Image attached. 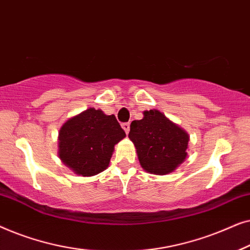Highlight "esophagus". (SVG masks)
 I'll list each match as a JSON object with an SVG mask.
<instances>
[{
    "mask_svg": "<svg viewBox=\"0 0 250 250\" xmlns=\"http://www.w3.org/2000/svg\"><path fill=\"white\" fill-rule=\"evenodd\" d=\"M122 127L124 128V131H125L126 134H128V132H129V123H123Z\"/></svg>",
    "mask_w": 250,
    "mask_h": 250,
    "instance_id": "obj_1",
    "label": "esophagus"
}]
</instances>
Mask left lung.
<instances>
[{"label":"left lung","mask_w":250,"mask_h":250,"mask_svg":"<svg viewBox=\"0 0 250 250\" xmlns=\"http://www.w3.org/2000/svg\"><path fill=\"white\" fill-rule=\"evenodd\" d=\"M143 115L142 119L131 123L128 133L140 164L156 175L173 172L187 158L189 135L156 109Z\"/></svg>","instance_id":"obj_1"}]
</instances>
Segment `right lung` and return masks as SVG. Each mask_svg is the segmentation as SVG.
I'll use <instances>...</instances> for the list:
<instances>
[{
	"instance_id": "1",
	"label": "right lung",
	"mask_w": 250,
	"mask_h": 250,
	"mask_svg": "<svg viewBox=\"0 0 250 250\" xmlns=\"http://www.w3.org/2000/svg\"><path fill=\"white\" fill-rule=\"evenodd\" d=\"M125 136L114 115L88 108L62 125L59 156L76 174L95 175L107 168L115 145Z\"/></svg>"
}]
</instances>
